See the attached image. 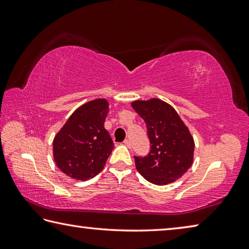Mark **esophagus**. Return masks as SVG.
<instances>
[{"label":"esophagus","instance_id":"esophagus-1","mask_svg":"<svg viewBox=\"0 0 249 249\" xmlns=\"http://www.w3.org/2000/svg\"><path fill=\"white\" fill-rule=\"evenodd\" d=\"M123 144H124L125 146H127V147L132 146V144H130V141H129V140H125V141L123 142Z\"/></svg>","mask_w":249,"mask_h":249}]
</instances>
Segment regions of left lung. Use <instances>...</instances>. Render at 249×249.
<instances>
[{
	"mask_svg": "<svg viewBox=\"0 0 249 249\" xmlns=\"http://www.w3.org/2000/svg\"><path fill=\"white\" fill-rule=\"evenodd\" d=\"M132 107L147 126L150 149L134 156L136 169L149 182L163 185L182 177L193 161L195 142L169 104L158 99L135 101Z\"/></svg>",
	"mask_w": 249,
	"mask_h": 249,
	"instance_id": "1",
	"label": "left lung"
}]
</instances>
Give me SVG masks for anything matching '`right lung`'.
Segmentation results:
<instances>
[{
  "label": "right lung",
  "instance_id": "1",
  "mask_svg": "<svg viewBox=\"0 0 249 249\" xmlns=\"http://www.w3.org/2000/svg\"><path fill=\"white\" fill-rule=\"evenodd\" d=\"M108 112L107 100L88 102L69 117L53 140V158L64 174L88 180L100 174L114 144L104 121Z\"/></svg>",
  "mask_w": 249,
  "mask_h": 249
}]
</instances>
